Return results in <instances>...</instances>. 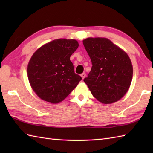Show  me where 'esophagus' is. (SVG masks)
<instances>
[{
  "mask_svg": "<svg viewBox=\"0 0 153 153\" xmlns=\"http://www.w3.org/2000/svg\"><path fill=\"white\" fill-rule=\"evenodd\" d=\"M80 76H81V77H82V79H83L85 78V76H86V74H85V73H83V74H81Z\"/></svg>",
  "mask_w": 153,
  "mask_h": 153,
  "instance_id": "obj_1",
  "label": "esophagus"
}]
</instances>
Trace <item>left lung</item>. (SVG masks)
Wrapping results in <instances>:
<instances>
[{
	"label": "left lung",
	"instance_id": "1",
	"mask_svg": "<svg viewBox=\"0 0 153 153\" xmlns=\"http://www.w3.org/2000/svg\"><path fill=\"white\" fill-rule=\"evenodd\" d=\"M83 43L93 66L84 82L99 102L111 104L118 101L131 85L133 66L130 58L108 39L89 37Z\"/></svg>",
	"mask_w": 153,
	"mask_h": 153
}]
</instances>
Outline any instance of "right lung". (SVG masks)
Wrapping results in <instances>:
<instances>
[{
    "label": "right lung",
    "instance_id": "add662e5",
    "mask_svg": "<svg viewBox=\"0 0 153 153\" xmlns=\"http://www.w3.org/2000/svg\"><path fill=\"white\" fill-rule=\"evenodd\" d=\"M78 46L75 39H58L45 44L32 55L27 77L32 89L40 99L59 103L78 85L82 77L75 74L70 60Z\"/></svg>",
    "mask_w": 153,
    "mask_h": 153
}]
</instances>
